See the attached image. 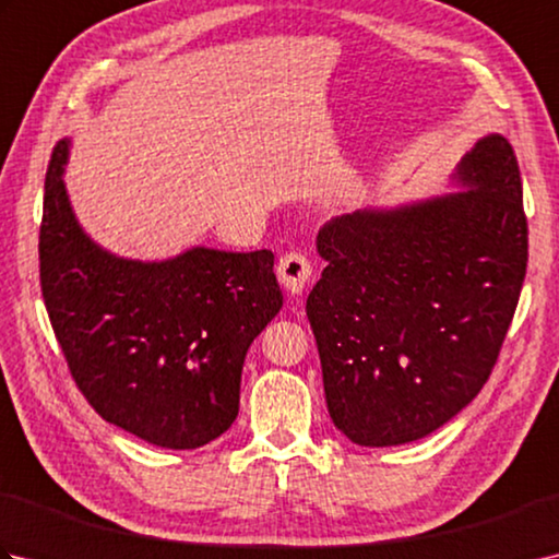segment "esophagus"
Segmentation results:
<instances>
[{
  "instance_id": "obj_1",
  "label": "esophagus",
  "mask_w": 559,
  "mask_h": 559,
  "mask_svg": "<svg viewBox=\"0 0 559 559\" xmlns=\"http://www.w3.org/2000/svg\"><path fill=\"white\" fill-rule=\"evenodd\" d=\"M276 273H278V281L283 283V288H286L290 295H302L307 283L312 278V264L307 261L305 254L288 252L281 257Z\"/></svg>"
}]
</instances>
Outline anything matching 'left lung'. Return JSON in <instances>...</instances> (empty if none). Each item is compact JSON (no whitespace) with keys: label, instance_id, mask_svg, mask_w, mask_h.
<instances>
[{"label":"left lung","instance_id":"left-lung-1","mask_svg":"<svg viewBox=\"0 0 559 559\" xmlns=\"http://www.w3.org/2000/svg\"><path fill=\"white\" fill-rule=\"evenodd\" d=\"M459 192L326 223L307 298L329 415L350 442L423 439L478 396L528 261L516 156L502 134L456 165Z\"/></svg>","mask_w":559,"mask_h":559}]
</instances>
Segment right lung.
I'll use <instances>...</instances> for the list:
<instances>
[{
    "label": "right lung",
    "mask_w": 559,
    "mask_h": 559,
    "mask_svg": "<svg viewBox=\"0 0 559 559\" xmlns=\"http://www.w3.org/2000/svg\"><path fill=\"white\" fill-rule=\"evenodd\" d=\"M71 139L45 175L40 288L81 394L103 420L163 449H197L240 411L252 341L278 314L273 254L192 247L163 261L112 254L64 187Z\"/></svg>",
    "instance_id": "1"
}]
</instances>
